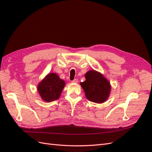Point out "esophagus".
Listing matches in <instances>:
<instances>
[{
    "instance_id": "1",
    "label": "esophagus",
    "mask_w": 152,
    "mask_h": 152,
    "mask_svg": "<svg viewBox=\"0 0 152 152\" xmlns=\"http://www.w3.org/2000/svg\"><path fill=\"white\" fill-rule=\"evenodd\" d=\"M72 83L76 84V83H77V82H78V80H77V79H74V80H73L72 81Z\"/></svg>"
}]
</instances>
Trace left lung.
Masks as SVG:
<instances>
[{"instance_id":"1","label":"left lung","mask_w":152,"mask_h":152,"mask_svg":"<svg viewBox=\"0 0 152 152\" xmlns=\"http://www.w3.org/2000/svg\"><path fill=\"white\" fill-rule=\"evenodd\" d=\"M86 80L81 82L86 98L96 103H103L109 98L111 85L107 79L99 72L89 70L85 74Z\"/></svg>"}]
</instances>
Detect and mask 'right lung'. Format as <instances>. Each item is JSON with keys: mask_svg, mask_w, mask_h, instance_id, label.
<instances>
[{"mask_svg": "<svg viewBox=\"0 0 152 152\" xmlns=\"http://www.w3.org/2000/svg\"><path fill=\"white\" fill-rule=\"evenodd\" d=\"M65 82L58 74L50 73L45 76L37 86V91L41 98L45 102H51L60 97Z\"/></svg>", "mask_w": 152, "mask_h": 152, "instance_id": "add662e5", "label": "right lung"}]
</instances>
